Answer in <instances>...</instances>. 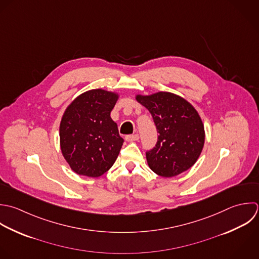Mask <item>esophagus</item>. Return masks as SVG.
<instances>
[{
	"label": "esophagus",
	"mask_w": 259,
	"mask_h": 259,
	"mask_svg": "<svg viewBox=\"0 0 259 259\" xmlns=\"http://www.w3.org/2000/svg\"><path fill=\"white\" fill-rule=\"evenodd\" d=\"M126 141L128 142H133V141H137L139 139V135L138 134H133V135H127L125 137Z\"/></svg>",
	"instance_id": "obj_1"
}]
</instances>
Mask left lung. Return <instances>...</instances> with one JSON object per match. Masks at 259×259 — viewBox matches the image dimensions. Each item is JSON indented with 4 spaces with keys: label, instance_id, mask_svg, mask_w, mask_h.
<instances>
[{
    "label": "left lung",
    "instance_id": "left-lung-1",
    "mask_svg": "<svg viewBox=\"0 0 259 259\" xmlns=\"http://www.w3.org/2000/svg\"><path fill=\"white\" fill-rule=\"evenodd\" d=\"M136 101L151 114L159 133L155 147L146 152L150 169L163 178H172L191 168L205 143V128L195 107L169 92L136 95Z\"/></svg>",
    "mask_w": 259,
    "mask_h": 259
}]
</instances>
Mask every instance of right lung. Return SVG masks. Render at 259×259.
Returning <instances> with one entry per match:
<instances>
[{
	"label": "right lung",
	"instance_id": "add662e5",
	"mask_svg": "<svg viewBox=\"0 0 259 259\" xmlns=\"http://www.w3.org/2000/svg\"><path fill=\"white\" fill-rule=\"evenodd\" d=\"M119 97L116 92L90 90L66 107L59 125V143L75 174L99 178L116 161L124 140L110 115Z\"/></svg>",
	"mask_w": 259,
	"mask_h": 259
}]
</instances>
